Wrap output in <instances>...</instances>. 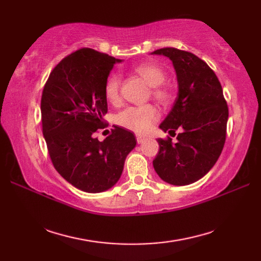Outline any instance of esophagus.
I'll use <instances>...</instances> for the list:
<instances>
[{
	"label": "esophagus",
	"mask_w": 261,
	"mask_h": 261,
	"mask_svg": "<svg viewBox=\"0 0 261 261\" xmlns=\"http://www.w3.org/2000/svg\"><path fill=\"white\" fill-rule=\"evenodd\" d=\"M145 140H146V137L140 136V135H137V142H138V143L145 142Z\"/></svg>",
	"instance_id": "1"
}]
</instances>
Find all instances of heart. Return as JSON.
Returning <instances> with one entry per match:
<instances>
[{
	"label": "heart",
	"instance_id": "b5f03b06",
	"mask_svg": "<svg viewBox=\"0 0 261 261\" xmlns=\"http://www.w3.org/2000/svg\"><path fill=\"white\" fill-rule=\"evenodd\" d=\"M136 73L152 87V95L160 103H168L170 99V92L163 85L166 80L165 71L154 64H141L135 68ZM120 86L121 76L119 74H111L105 83L104 92L105 97L111 103H118L120 101ZM159 118L157 109L152 105H141V107H129L116 115L118 124L126 129L143 134L148 131L150 126Z\"/></svg>",
	"mask_w": 261,
	"mask_h": 261
}]
</instances>
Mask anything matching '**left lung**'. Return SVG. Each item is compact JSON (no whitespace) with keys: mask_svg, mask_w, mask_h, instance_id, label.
I'll return each instance as SVG.
<instances>
[{"mask_svg":"<svg viewBox=\"0 0 261 261\" xmlns=\"http://www.w3.org/2000/svg\"><path fill=\"white\" fill-rule=\"evenodd\" d=\"M151 55L170 59L178 84L173 108L159 127L164 132L181 130L175 145L170 138L157 140L153 168L168 184L190 185L206 175L222 152L228 105L214 71L194 54L162 48Z\"/></svg>","mask_w":261,"mask_h":261,"instance_id":"left-lung-1","label":"left lung"}]
</instances>
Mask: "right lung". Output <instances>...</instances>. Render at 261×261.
Segmentation results:
<instances>
[{
    "label": "right lung",
    "mask_w": 261,
    "mask_h": 261,
    "mask_svg": "<svg viewBox=\"0 0 261 261\" xmlns=\"http://www.w3.org/2000/svg\"><path fill=\"white\" fill-rule=\"evenodd\" d=\"M121 62L82 48L53 69L42 92V134L54 167L86 193L113 187L137 145L135 135L121 126L103 141L94 137L104 127L103 116L108 113L105 83L113 66Z\"/></svg>",
    "instance_id": "right-lung-1"
}]
</instances>
